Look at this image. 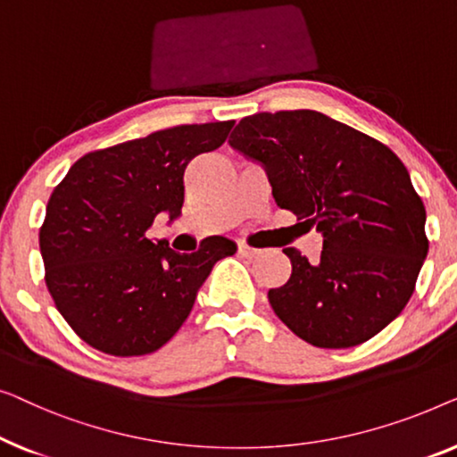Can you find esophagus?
Instances as JSON below:
<instances>
[{
	"mask_svg": "<svg viewBox=\"0 0 457 457\" xmlns=\"http://www.w3.org/2000/svg\"><path fill=\"white\" fill-rule=\"evenodd\" d=\"M237 253H240L242 256H246V259H256V256L261 254V250L250 246V244H237Z\"/></svg>",
	"mask_w": 457,
	"mask_h": 457,
	"instance_id": "esophagus-1",
	"label": "esophagus"
}]
</instances>
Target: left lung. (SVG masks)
Returning <instances> with one entry per match:
<instances>
[{"instance_id":"left-lung-1","label":"left lung","mask_w":457,"mask_h":457,"mask_svg":"<svg viewBox=\"0 0 457 457\" xmlns=\"http://www.w3.org/2000/svg\"><path fill=\"white\" fill-rule=\"evenodd\" d=\"M229 145L265 165L278 207L323 234L320 259L298 248L275 314L317 348H352L408 304L428 237L427 211L389 146L312 109L244 118Z\"/></svg>"}]
</instances>
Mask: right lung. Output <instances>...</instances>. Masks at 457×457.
I'll use <instances>...</instances> for the list:
<instances>
[{
    "label": "right lung",
    "mask_w": 457,
    "mask_h": 457,
    "mask_svg": "<svg viewBox=\"0 0 457 457\" xmlns=\"http://www.w3.org/2000/svg\"><path fill=\"white\" fill-rule=\"evenodd\" d=\"M231 126L182 124L87 153L51 192L38 229L45 284L82 342L121 358L159 350L215 262L236 253L221 236L192 254L149 237L159 213L182 211L186 167L220 149Z\"/></svg>",
    "instance_id": "obj_1"
}]
</instances>
